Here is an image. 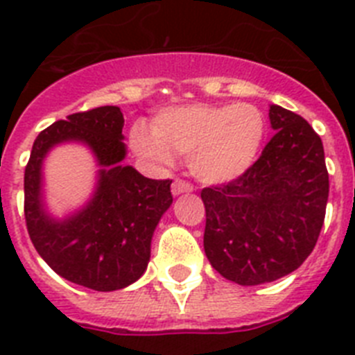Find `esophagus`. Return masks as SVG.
<instances>
[{
	"label": "esophagus",
	"instance_id": "1",
	"mask_svg": "<svg viewBox=\"0 0 355 355\" xmlns=\"http://www.w3.org/2000/svg\"><path fill=\"white\" fill-rule=\"evenodd\" d=\"M193 187L190 183H187V181L180 180V178H175L174 183H172V196H180V193H184V192H192Z\"/></svg>",
	"mask_w": 355,
	"mask_h": 355
}]
</instances>
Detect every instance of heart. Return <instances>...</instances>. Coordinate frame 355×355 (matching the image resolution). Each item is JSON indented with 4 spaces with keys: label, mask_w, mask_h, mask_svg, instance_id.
Here are the masks:
<instances>
[{
    "label": "heart",
    "mask_w": 355,
    "mask_h": 355,
    "mask_svg": "<svg viewBox=\"0 0 355 355\" xmlns=\"http://www.w3.org/2000/svg\"><path fill=\"white\" fill-rule=\"evenodd\" d=\"M149 129L131 130L135 153L158 163H167L171 153L187 156L196 178L222 184L238 180L254 165L265 139V117L247 103H200L162 110Z\"/></svg>",
    "instance_id": "obj_1"
}]
</instances>
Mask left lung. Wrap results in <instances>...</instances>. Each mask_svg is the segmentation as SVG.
Wrapping results in <instances>:
<instances>
[{"label":"left lung","instance_id":"obj_1","mask_svg":"<svg viewBox=\"0 0 355 355\" xmlns=\"http://www.w3.org/2000/svg\"><path fill=\"white\" fill-rule=\"evenodd\" d=\"M275 135L238 180L206 187L205 252L222 277L272 283L297 270L325 218L329 174L322 139L283 106L268 110Z\"/></svg>","mask_w":355,"mask_h":355}]
</instances>
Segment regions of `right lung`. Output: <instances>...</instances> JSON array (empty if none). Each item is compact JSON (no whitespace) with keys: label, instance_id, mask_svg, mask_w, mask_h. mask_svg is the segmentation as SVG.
<instances>
[{"label":"right lung","instance_id":"obj_1","mask_svg":"<svg viewBox=\"0 0 355 355\" xmlns=\"http://www.w3.org/2000/svg\"><path fill=\"white\" fill-rule=\"evenodd\" d=\"M124 117L119 106L78 112L40 131L24 168V218L40 258L64 279L96 291L130 286L146 272L150 238L172 205L171 180H149L122 165ZM67 139L87 143L103 168L89 205L58 223L43 211L42 159Z\"/></svg>","mask_w":355,"mask_h":355}]
</instances>
